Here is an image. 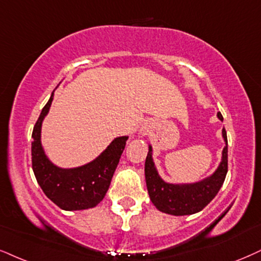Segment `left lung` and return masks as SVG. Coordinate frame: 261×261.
<instances>
[{
  "label": "left lung",
  "mask_w": 261,
  "mask_h": 261,
  "mask_svg": "<svg viewBox=\"0 0 261 261\" xmlns=\"http://www.w3.org/2000/svg\"><path fill=\"white\" fill-rule=\"evenodd\" d=\"M218 118L223 116L218 112ZM225 146L218 168L207 178L195 182H167L161 178L152 159V146L149 144V152L145 161V180L150 199L153 205L166 214L190 215L198 213L217 196L224 184L227 173V137L226 130L221 132Z\"/></svg>",
  "instance_id": "1"
}]
</instances>
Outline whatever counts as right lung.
Listing matches in <instances>:
<instances>
[{"label": "right lung", "mask_w": 261, "mask_h": 261, "mask_svg": "<svg viewBox=\"0 0 261 261\" xmlns=\"http://www.w3.org/2000/svg\"><path fill=\"white\" fill-rule=\"evenodd\" d=\"M53 98L54 91L32 130V170L44 195L59 208L64 211L93 208L100 203L108 192L128 136L115 138L100 155L86 165L73 168L54 165L44 152L41 141L42 123L49 112Z\"/></svg>", "instance_id": "1"}]
</instances>
